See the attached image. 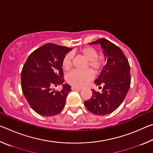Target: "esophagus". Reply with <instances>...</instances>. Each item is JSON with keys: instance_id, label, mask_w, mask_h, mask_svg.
Here are the masks:
<instances>
[{"instance_id": "obj_1", "label": "esophagus", "mask_w": 153, "mask_h": 153, "mask_svg": "<svg viewBox=\"0 0 153 153\" xmlns=\"http://www.w3.org/2000/svg\"><path fill=\"white\" fill-rule=\"evenodd\" d=\"M71 88L72 90H81V89H82L81 88H77V87L74 86H72Z\"/></svg>"}]
</instances>
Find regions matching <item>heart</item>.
Segmentation results:
<instances>
[{
	"label": "heart",
	"instance_id": "b5f03b06",
	"mask_svg": "<svg viewBox=\"0 0 153 153\" xmlns=\"http://www.w3.org/2000/svg\"><path fill=\"white\" fill-rule=\"evenodd\" d=\"M77 55L82 56L87 60L86 69H91L95 74L102 70L105 65L104 59L98 56V51L92 46H85L77 52ZM72 55L67 53L62 61V67L65 71H69L72 67ZM90 69L83 71H73L67 75L66 81L68 84L77 88L86 86L94 77Z\"/></svg>",
	"mask_w": 153,
	"mask_h": 153
}]
</instances>
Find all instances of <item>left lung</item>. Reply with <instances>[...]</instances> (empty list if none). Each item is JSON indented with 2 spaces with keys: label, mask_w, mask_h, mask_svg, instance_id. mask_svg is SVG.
<instances>
[{
  "label": "left lung",
  "mask_w": 153,
  "mask_h": 153,
  "mask_svg": "<svg viewBox=\"0 0 153 153\" xmlns=\"http://www.w3.org/2000/svg\"><path fill=\"white\" fill-rule=\"evenodd\" d=\"M90 44H100L107 61L94 81L98 86L103 85L102 92L92 90V97L84 105L95 115H105L117 109L126 98L131 83L130 67L123 51L109 40L100 38Z\"/></svg>",
  "instance_id": "left-lung-1"
}]
</instances>
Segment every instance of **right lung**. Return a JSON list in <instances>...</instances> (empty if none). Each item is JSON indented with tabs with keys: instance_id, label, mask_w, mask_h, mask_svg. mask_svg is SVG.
I'll return each mask as SVG.
<instances>
[{
	"instance_id": "obj_1",
	"label": "right lung",
	"mask_w": 153,
	"mask_h": 153,
	"mask_svg": "<svg viewBox=\"0 0 153 153\" xmlns=\"http://www.w3.org/2000/svg\"><path fill=\"white\" fill-rule=\"evenodd\" d=\"M71 50L53 43L45 44L30 54L23 67L22 92L31 108L40 115H57L65 105L71 86L63 84L61 91L52 88L63 83L62 61Z\"/></svg>"
}]
</instances>
